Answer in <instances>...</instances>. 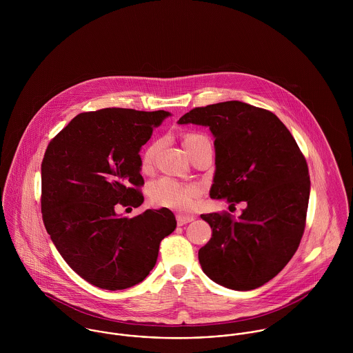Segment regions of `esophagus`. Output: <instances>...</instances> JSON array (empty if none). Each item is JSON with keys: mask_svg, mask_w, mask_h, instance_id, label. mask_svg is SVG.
I'll list each match as a JSON object with an SVG mask.
<instances>
[{"mask_svg": "<svg viewBox=\"0 0 353 353\" xmlns=\"http://www.w3.org/2000/svg\"><path fill=\"white\" fill-rule=\"evenodd\" d=\"M193 220H194V216H185V214H178L176 216L178 225H185V224H188V223H190Z\"/></svg>", "mask_w": 353, "mask_h": 353, "instance_id": "obj_1", "label": "esophagus"}]
</instances>
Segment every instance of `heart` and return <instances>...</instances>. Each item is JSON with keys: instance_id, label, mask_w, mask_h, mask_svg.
Returning <instances> with one entry per match:
<instances>
[{"instance_id": "obj_1", "label": "heart", "mask_w": 353, "mask_h": 353, "mask_svg": "<svg viewBox=\"0 0 353 353\" xmlns=\"http://www.w3.org/2000/svg\"><path fill=\"white\" fill-rule=\"evenodd\" d=\"M203 140H208V139L200 133H189L183 139V147L189 153L194 145H197ZM156 151H157V144H153L143 154V168H148L151 165ZM199 194H200V189L197 186L183 185L171 178H161L151 186L152 201L156 205L171 208L175 210L192 209L196 201V197Z\"/></svg>"}]
</instances>
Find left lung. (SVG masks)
<instances>
[{
	"label": "left lung",
	"mask_w": 353,
	"mask_h": 353,
	"mask_svg": "<svg viewBox=\"0 0 353 353\" xmlns=\"http://www.w3.org/2000/svg\"><path fill=\"white\" fill-rule=\"evenodd\" d=\"M178 123L208 126L214 137L210 199L246 203L238 219L201 214L212 228L199 252L202 270L225 288L255 290L279 274L299 248L310 197L305 159L273 112L243 101L193 108Z\"/></svg>",
	"instance_id": "left-lung-1"
}]
</instances>
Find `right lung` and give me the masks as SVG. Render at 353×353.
Returning a JSON list of instances; mask_svg holds the SVG:
<instances>
[{
	"label": "right lung",
	"mask_w": 353,
	"mask_h": 353,
	"mask_svg": "<svg viewBox=\"0 0 353 353\" xmlns=\"http://www.w3.org/2000/svg\"><path fill=\"white\" fill-rule=\"evenodd\" d=\"M168 111L103 108L74 117L49 144L42 161V214L66 263L85 281L117 291L141 283L160 242L176 228L174 213L147 209L128 219L118 205L144 197L141 147Z\"/></svg>",
	"instance_id": "right-lung-1"
}]
</instances>
